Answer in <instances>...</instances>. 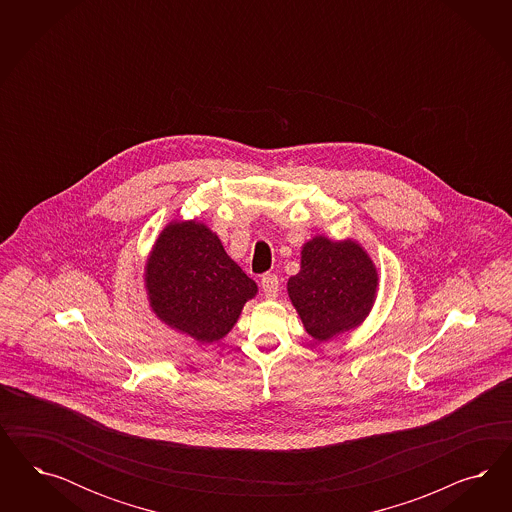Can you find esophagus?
<instances>
[{
  "mask_svg": "<svg viewBox=\"0 0 512 512\" xmlns=\"http://www.w3.org/2000/svg\"><path fill=\"white\" fill-rule=\"evenodd\" d=\"M261 289H263L264 296L266 298H276L279 291V279L276 274H264L261 278Z\"/></svg>",
  "mask_w": 512,
  "mask_h": 512,
  "instance_id": "esophagus-1",
  "label": "esophagus"
}]
</instances>
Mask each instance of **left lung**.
<instances>
[{
    "label": "left lung",
    "instance_id": "left-lung-1",
    "mask_svg": "<svg viewBox=\"0 0 512 512\" xmlns=\"http://www.w3.org/2000/svg\"><path fill=\"white\" fill-rule=\"evenodd\" d=\"M300 272L287 281L308 334L326 341L360 325L377 293V270L355 242L315 236L302 248Z\"/></svg>",
    "mask_w": 512,
    "mask_h": 512
}]
</instances>
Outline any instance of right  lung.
Masks as SVG:
<instances>
[{"label": "right lung", "instance_id": "right-lung-1", "mask_svg": "<svg viewBox=\"0 0 512 512\" xmlns=\"http://www.w3.org/2000/svg\"><path fill=\"white\" fill-rule=\"evenodd\" d=\"M146 291L157 317L201 343L229 334L257 285L197 221L171 223L146 264Z\"/></svg>", "mask_w": 512, "mask_h": 512}]
</instances>
